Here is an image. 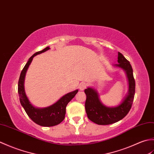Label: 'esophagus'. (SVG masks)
<instances>
[{
  "mask_svg": "<svg viewBox=\"0 0 154 154\" xmlns=\"http://www.w3.org/2000/svg\"><path fill=\"white\" fill-rule=\"evenodd\" d=\"M86 86H87V84L85 83V82H81L79 85V88L80 90L81 91H82L84 90H85V89L86 88Z\"/></svg>",
  "mask_w": 154,
  "mask_h": 154,
  "instance_id": "1",
  "label": "esophagus"
}]
</instances>
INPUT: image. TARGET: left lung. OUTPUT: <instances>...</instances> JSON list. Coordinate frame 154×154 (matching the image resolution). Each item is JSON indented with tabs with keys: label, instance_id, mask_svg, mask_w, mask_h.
<instances>
[{
	"label": "left lung",
	"instance_id": "obj_1",
	"mask_svg": "<svg viewBox=\"0 0 154 154\" xmlns=\"http://www.w3.org/2000/svg\"><path fill=\"white\" fill-rule=\"evenodd\" d=\"M118 63L113 66L120 68L125 71L128 80V90L125 97L115 107L105 105L100 100L97 90L88 87L84 90L86 95L85 108L88 119L100 125H107L117 122L123 119L131 109L135 94V80L132 68L129 61L121 53H118Z\"/></svg>",
	"mask_w": 154,
	"mask_h": 154
}]
</instances>
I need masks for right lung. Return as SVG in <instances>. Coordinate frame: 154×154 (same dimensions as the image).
Here are the masks:
<instances>
[{
  "instance_id": "1",
  "label": "right lung",
  "mask_w": 154,
  "mask_h": 154,
  "mask_svg": "<svg viewBox=\"0 0 154 154\" xmlns=\"http://www.w3.org/2000/svg\"><path fill=\"white\" fill-rule=\"evenodd\" d=\"M49 49H50V47H47L42 51L34 53L29 58L25 66L23 67V70H22L21 74H20L18 88L20 103L24 109L27 115L36 124L42 126H47V127L59 125L64 120V117H65L67 104L69 103L78 91V90H76L73 91L69 92V93L64 95L63 97H61L59 100L53 105L46 107H36L29 101L28 97H27L24 88V80L26 72L28 70L34 57L45 52Z\"/></svg>"
}]
</instances>
